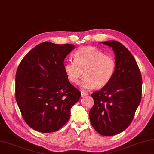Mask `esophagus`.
Here are the masks:
<instances>
[{
	"instance_id": "esophagus-1",
	"label": "esophagus",
	"mask_w": 154,
	"mask_h": 154,
	"mask_svg": "<svg viewBox=\"0 0 154 154\" xmlns=\"http://www.w3.org/2000/svg\"><path fill=\"white\" fill-rule=\"evenodd\" d=\"M88 94L87 93L85 92H83V91H81V97H85L87 96Z\"/></svg>"
}]
</instances>
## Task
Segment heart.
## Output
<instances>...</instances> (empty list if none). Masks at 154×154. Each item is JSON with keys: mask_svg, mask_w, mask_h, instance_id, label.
Segmentation results:
<instances>
[{"mask_svg": "<svg viewBox=\"0 0 154 154\" xmlns=\"http://www.w3.org/2000/svg\"><path fill=\"white\" fill-rule=\"evenodd\" d=\"M75 59L65 64L64 70L70 82L78 84L86 75L80 87L85 90H91L106 86L111 81L116 69V61L111 55L95 47L80 48L74 54Z\"/></svg>", "mask_w": 154, "mask_h": 154, "instance_id": "obj_1", "label": "heart"}]
</instances>
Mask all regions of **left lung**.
I'll use <instances>...</instances> for the list:
<instances>
[{
	"label": "left lung",
	"mask_w": 154,
	"mask_h": 154,
	"mask_svg": "<svg viewBox=\"0 0 154 154\" xmlns=\"http://www.w3.org/2000/svg\"><path fill=\"white\" fill-rule=\"evenodd\" d=\"M114 51L115 74L108 84L92 94L89 112L93 128L101 135L113 136L128 127L141 100L142 77L135 59L116 40L103 42Z\"/></svg>",
	"instance_id": "obj_1"
}]
</instances>
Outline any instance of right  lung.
Wrapping results in <instances>:
<instances>
[{"label": "right lung", "mask_w": 154, "mask_h": 154, "mask_svg": "<svg viewBox=\"0 0 154 154\" xmlns=\"http://www.w3.org/2000/svg\"><path fill=\"white\" fill-rule=\"evenodd\" d=\"M74 45L44 42L26 54L15 76V98L27 125L40 133L61 128L79 100L80 91L69 82L64 59Z\"/></svg>", "instance_id": "1"}]
</instances>
